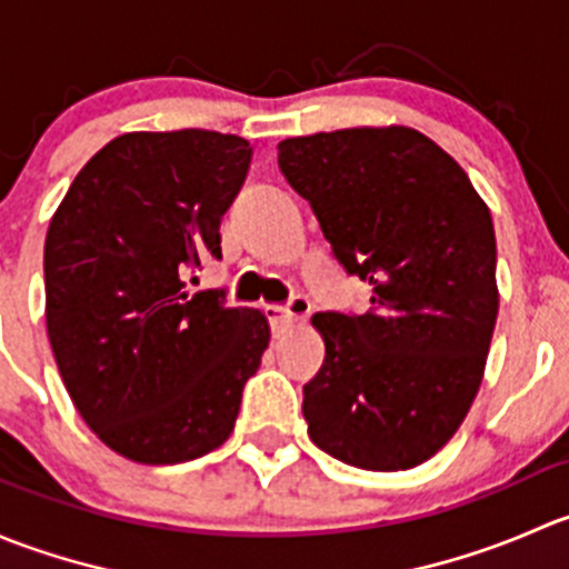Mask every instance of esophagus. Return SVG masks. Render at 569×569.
<instances>
[{
    "instance_id": "obj_1",
    "label": "esophagus",
    "mask_w": 569,
    "mask_h": 569,
    "mask_svg": "<svg viewBox=\"0 0 569 569\" xmlns=\"http://www.w3.org/2000/svg\"><path fill=\"white\" fill-rule=\"evenodd\" d=\"M311 313V300L302 295L291 297L286 306H267V317H269V325L274 327V330H283V327L295 325V321H302Z\"/></svg>"
}]
</instances>
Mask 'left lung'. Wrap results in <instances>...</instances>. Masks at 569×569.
Listing matches in <instances>:
<instances>
[{
  "mask_svg": "<svg viewBox=\"0 0 569 569\" xmlns=\"http://www.w3.org/2000/svg\"><path fill=\"white\" fill-rule=\"evenodd\" d=\"M278 164L311 203L363 317L317 313L325 363L302 388L308 435L363 470L438 455L468 416L498 317L496 231L460 164L410 126L289 137Z\"/></svg>",
  "mask_w": 569,
  "mask_h": 569,
  "instance_id": "left-lung-1",
  "label": "left lung"
}]
</instances>
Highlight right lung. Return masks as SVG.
Segmentation results:
<instances>
[{"label":"right lung","mask_w":569,"mask_h":569,"mask_svg":"<svg viewBox=\"0 0 569 569\" xmlns=\"http://www.w3.org/2000/svg\"><path fill=\"white\" fill-rule=\"evenodd\" d=\"M252 159L244 137L129 131L68 187L43 248L46 330L96 438L142 465L220 449L269 347L258 308L189 291Z\"/></svg>","instance_id":"add662e5"}]
</instances>
